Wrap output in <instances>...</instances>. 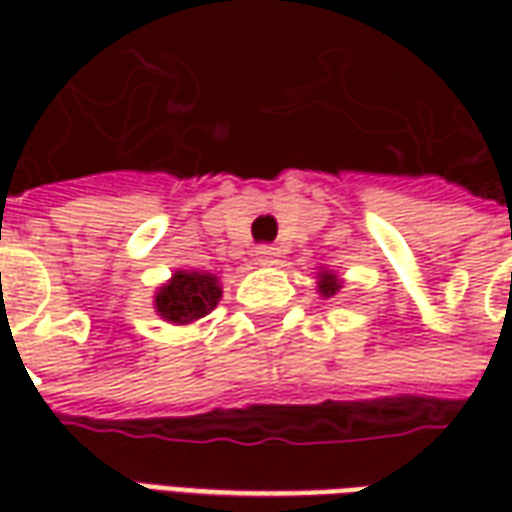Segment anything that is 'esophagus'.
<instances>
[{
  "mask_svg": "<svg viewBox=\"0 0 512 512\" xmlns=\"http://www.w3.org/2000/svg\"><path fill=\"white\" fill-rule=\"evenodd\" d=\"M277 257H279L277 246H271V244L257 246V263H260V266H274V263H277Z\"/></svg>",
  "mask_w": 512,
  "mask_h": 512,
  "instance_id": "esophagus-1",
  "label": "esophagus"
}]
</instances>
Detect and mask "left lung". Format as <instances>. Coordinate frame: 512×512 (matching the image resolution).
<instances>
[{"label": "left lung", "instance_id": "8db88e82", "mask_svg": "<svg viewBox=\"0 0 512 512\" xmlns=\"http://www.w3.org/2000/svg\"><path fill=\"white\" fill-rule=\"evenodd\" d=\"M340 288H343V282L334 277L332 271H321V274H318V293H321L323 299H332Z\"/></svg>", "mask_w": 512, "mask_h": 512}]
</instances>
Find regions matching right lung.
Returning <instances> with one entry per match:
<instances>
[{
    "label": "right lung",
    "instance_id": "obj_1",
    "mask_svg": "<svg viewBox=\"0 0 512 512\" xmlns=\"http://www.w3.org/2000/svg\"><path fill=\"white\" fill-rule=\"evenodd\" d=\"M222 299L219 279L205 271H175L156 290V312L169 323H194L205 318Z\"/></svg>",
    "mask_w": 512,
    "mask_h": 512
}]
</instances>
